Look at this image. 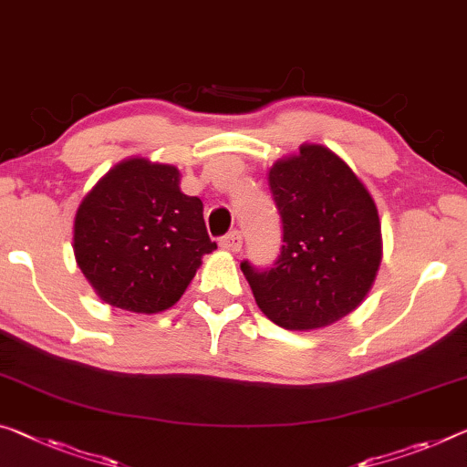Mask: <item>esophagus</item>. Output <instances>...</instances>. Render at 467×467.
Segmentation results:
<instances>
[{"label":"esophagus","instance_id":"esophagus-1","mask_svg":"<svg viewBox=\"0 0 467 467\" xmlns=\"http://www.w3.org/2000/svg\"><path fill=\"white\" fill-rule=\"evenodd\" d=\"M219 246L223 250H229V253H240L242 248V234L240 232H229L227 235H223L219 242Z\"/></svg>","mask_w":467,"mask_h":467}]
</instances>
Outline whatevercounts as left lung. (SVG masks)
<instances>
[{"label":"left lung","instance_id":"1","mask_svg":"<svg viewBox=\"0 0 467 467\" xmlns=\"http://www.w3.org/2000/svg\"><path fill=\"white\" fill-rule=\"evenodd\" d=\"M269 188L282 217L284 246L271 269L242 261L254 300L285 329H317L363 303L382 261L374 198L338 154L303 143L277 161Z\"/></svg>","mask_w":467,"mask_h":467}]
</instances>
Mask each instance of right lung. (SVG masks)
<instances>
[{"instance_id": "right-lung-1", "label": "right lung", "mask_w": 467, "mask_h": 467, "mask_svg": "<svg viewBox=\"0 0 467 467\" xmlns=\"http://www.w3.org/2000/svg\"><path fill=\"white\" fill-rule=\"evenodd\" d=\"M179 177L173 164L135 156L110 169L78 204L75 258L106 305L146 315L173 306L202 256L217 248L202 200L185 196Z\"/></svg>"}]
</instances>
